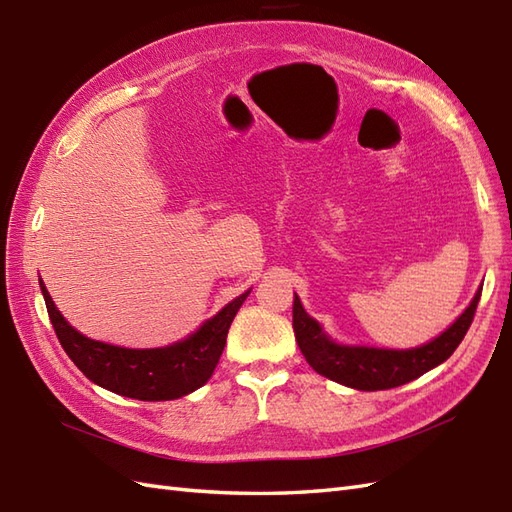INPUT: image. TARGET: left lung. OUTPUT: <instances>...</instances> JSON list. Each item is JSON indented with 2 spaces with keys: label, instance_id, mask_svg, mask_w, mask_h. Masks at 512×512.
Segmentation results:
<instances>
[{
  "label": "left lung",
  "instance_id": "left-lung-1",
  "mask_svg": "<svg viewBox=\"0 0 512 512\" xmlns=\"http://www.w3.org/2000/svg\"><path fill=\"white\" fill-rule=\"evenodd\" d=\"M480 293L482 288L476 290L474 299L457 316V321L448 325L437 338L411 349L338 342L306 312L297 293L293 299V329L303 357L319 375L362 392L390 390L418 379L424 372L446 362L474 321Z\"/></svg>",
  "mask_w": 512,
  "mask_h": 512
}]
</instances>
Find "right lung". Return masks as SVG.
Here are the masks:
<instances>
[{
	"label": "right lung",
	"instance_id": "right-lung-1",
	"mask_svg": "<svg viewBox=\"0 0 512 512\" xmlns=\"http://www.w3.org/2000/svg\"><path fill=\"white\" fill-rule=\"evenodd\" d=\"M38 284L51 325L73 364L99 388L137 400H174L202 388L219 364L234 316L252 293L250 288L234 297L183 340L155 349H129L81 334L55 308L40 275Z\"/></svg>",
	"mask_w": 512,
	"mask_h": 512
}]
</instances>
